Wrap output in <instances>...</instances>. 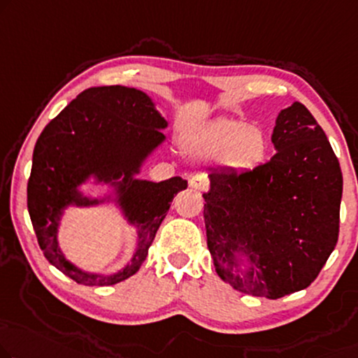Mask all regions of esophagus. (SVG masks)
Returning a JSON list of instances; mask_svg holds the SVG:
<instances>
[{"mask_svg": "<svg viewBox=\"0 0 358 358\" xmlns=\"http://www.w3.org/2000/svg\"><path fill=\"white\" fill-rule=\"evenodd\" d=\"M189 186L194 189L206 191L207 186H209V180H207L204 175H193V177L189 178Z\"/></svg>", "mask_w": 358, "mask_h": 358, "instance_id": "esophagus-1", "label": "esophagus"}]
</instances>
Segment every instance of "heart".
Instances as JSON below:
<instances>
[{"instance_id": "b5f03b06", "label": "heart", "mask_w": 358, "mask_h": 358, "mask_svg": "<svg viewBox=\"0 0 358 358\" xmlns=\"http://www.w3.org/2000/svg\"><path fill=\"white\" fill-rule=\"evenodd\" d=\"M186 149L197 157H215L234 170H246L265 157L266 138L260 127L241 119H217L201 128L186 143Z\"/></svg>"}]
</instances>
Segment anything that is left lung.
Returning <instances> with one entry per match:
<instances>
[{
	"label": "left lung",
	"instance_id": "obj_1",
	"mask_svg": "<svg viewBox=\"0 0 358 358\" xmlns=\"http://www.w3.org/2000/svg\"><path fill=\"white\" fill-rule=\"evenodd\" d=\"M268 162L212 172L204 193L207 248L217 275L244 294L306 289L334 250L343 173L323 128L294 103L276 117Z\"/></svg>",
	"mask_w": 358,
	"mask_h": 358
}]
</instances>
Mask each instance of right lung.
Returning a JSON list of instances; mask_svg holds the SVG:
<instances>
[{"instance_id":"right-lung-1","label":"right lung","mask_w":358,"mask_h":358,"mask_svg":"<svg viewBox=\"0 0 358 358\" xmlns=\"http://www.w3.org/2000/svg\"><path fill=\"white\" fill-rule=\"evenodd\" d=\"M167 120L154 101L136 88L94 87L80 93L45 127L34 149L27 185V207L38 244L69 278L85 286H110L135 275L148 257L170 202L186 180L154 183L136 175L165 141ZM94 180L108 184L103 198L87 196L79 186ZM112 201L137 228V249L115 274H93L72 264L59 246V227L67 206H95Z\"/></svg>"}]
</instances>
